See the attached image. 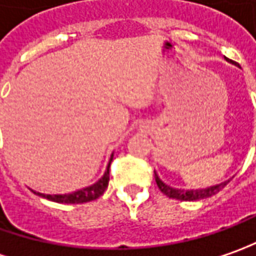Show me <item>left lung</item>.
Returning a JSON list of instances; mask_svg holds the SVG:
<instances>
[{
  "label": "left lung",
  "mask_w": 256,
  "mask_h": 256,
  "mask_svg": "<svg viewBox=\"0 0 256 256\" xmlns=\"http://www.w3.org/2000/svg\"><path fill=\"white\" fill-rule=\"evenodd\" d=\"M156 182H157V187L160 188V191L166 194L167 197L176 200H181V201H196V200H204L208 197H212L216 196V192L221 188H224L225 186L228 184V181H224L221 184H216L212 187H208V188H201V190H178L172 188L170 186L164 184L163 181L158 178V176L156 174Z\"/></svg>",
  "instance_id": "1"
}]
</instances>
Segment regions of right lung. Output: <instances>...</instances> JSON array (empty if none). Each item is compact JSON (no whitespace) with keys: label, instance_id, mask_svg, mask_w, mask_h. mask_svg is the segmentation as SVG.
<instances>
[{"label":"right lung","instance_id":"add662e5","mask_svg":"<svg viewBox=\"0 0 256 256\" xmlns=\"http://www.w3.org/2000/svg\"><path fill=\"white\" fill-rule=\"evenodd\" d=\"M112 160H113V154L110 156V162H109V166L103 174V177L99 181H96L93 186L78 190L72 194H56V196L40 194V192H36V194L44 197V198H48L50 201H55V202H62V204H82V202H89V201L99 198L104 192V190L108 188V184H109V167H110Z\"/></svg>","mask_w":256,"mask_h":256}]
</instances>
